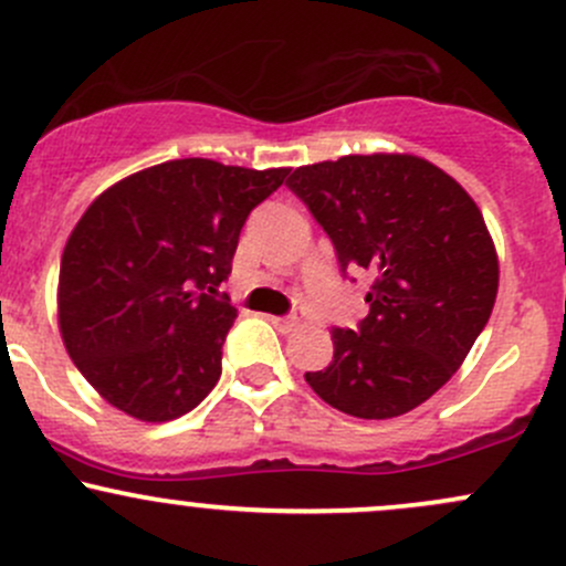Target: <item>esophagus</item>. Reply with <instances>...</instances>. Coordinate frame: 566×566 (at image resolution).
<instances>
[{"mask_svg":"<svg viewBox=\"0 0 566 566\" xmlns=\"http://www.w3.org/2000/svg\"><path fill=\"white\" fill-rule=\"evenodd\" d=\"M272 324L281 332H294L305 324V318H302V315H281V318H272Z\"/></svg>","mask_w":566,"mask_h":566,"instance_id":"obj_1","label":"esophagus"}]
</instances>
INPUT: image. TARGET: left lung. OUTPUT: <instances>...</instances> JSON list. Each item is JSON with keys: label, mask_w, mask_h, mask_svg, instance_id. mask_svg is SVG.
Masks as SVG:
<instances>
[{"label": "left lung", "mask_w": 566, "mask_h": 566, "mask_svg": "<svg viewBox=\"0 0 566 566\" xmlns=\"http://www.w3.org/2000/svg\"><path fill=\"white\" fill-rule=\"evenodd\" d=\"M285 186L329 234L339 272H373L358 329H332L334 358L305 373L326 405L382 421L440 391L489 324L500 261L483 216L451 175L407 154L343 156Z\"/></svg>", "instance_id": "8db88e82"}]
</instances>
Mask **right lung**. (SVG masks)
<instances>
[{
	"label": "right lung",
	"instance_id": "add662e5",
	"mask_svg": "<svg viewBox=\"0 0 566 566\" xmlns=\"http://www.w3.org/2000/svg\"><path fill=\"white\" fill-rule=\"evenodd\" d=\"M285 175L175 159L129 175L83 212L59 272V326L113 407L172 421L212 391L237 318L218 285L251 210Z\"/></svg>",
	"mask_w": 566,
	"mask_h": 566
}]
</instances>
